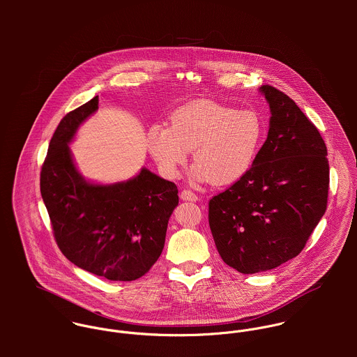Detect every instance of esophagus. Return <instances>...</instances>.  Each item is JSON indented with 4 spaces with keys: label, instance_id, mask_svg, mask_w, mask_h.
<instances>
[{
    "label": "esophagus",
    "instance_id": "1",
    "mask_svg": "<svg viewBox=\"0 0 357 357\" xmlns=\"http://www.w3.org/2000/svg\"><path fill=\"white\" fill-rule=\"evenodd\" d=\"M180 198H181L183 201H190V202H197V201H198L197 194H194V192L190 191V190H183L181 194H180Z\"/></svg>",
    "mask_w": 357,
    "mask_h": 357
}]
</instances>
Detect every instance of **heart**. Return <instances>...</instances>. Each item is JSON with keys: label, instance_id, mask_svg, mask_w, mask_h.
Returning a JSON list of instances; mask_svg holds the SVG:
<instances>
[{"label": "heart", "instance_id": "obj_1", "mask_svg": "<svg viewBox=\"0 0 357 357\" xmlns=\"http://www.w3.org/2000/svg\"><path fill=\"white\" fill-rule=\"evenodd\" d=\"M265 135V122L255 109L198 100L177 108L170 126H151L146 143L165 177L177 178L192 151L195 180L231 185L252 170Z\"/></svg>", "mask_w": 357, "mask_h": 357}]
</instances>
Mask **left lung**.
<instances>
[{"label":"left lung","instance_id":"obj_1","mask_svg":"<svg viewBox=\"0 0 357 357\" xmlns=\"http://www.w3.org/2000/svg\"><path fill=\"white\" fill-rule=\"evenodd\" d=\"M268 137L252 170L208 202V225L222 261L241 273L273 269L297 257L327 207L326 144L300 107L262 85Z\"/></svg>","mask_w":357,"mask_h":357}]
</instances>
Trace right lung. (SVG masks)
<instances>
[{"label":"right lung","mask_w":357,"mask_h":357,"mask_svg":"<svg viewBox=\"0 0 357 357\" xmlns=\"http://www.w3.org/2000/svg\"><path fill=\"white\" fill-rule=\"evenodd\" d=\"M98 108L95 96L60 121L43 165L41 195L67 259L108 280L130 282L146 275L162 253L178 191L146 167L114 184L82 177L68 144Z\"/></svg>","instance_id":"1"}]
</instances>
